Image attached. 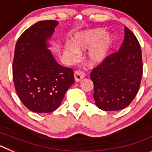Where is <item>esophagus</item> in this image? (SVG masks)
Instances as JSON below:
<instances>
[{"label":"esophagus","mask_w":152,"mask_h":152,"mask_svg":"<svg viewBox=\"0 0 152 152\" xmlns=\"http://www.w3.org/2000/svg\"><path fill=\"white\" fill-rule=\"evenodd\" d=\"M84 77H85V75L80 71H76L75 72V81H77V82L80 81Z\"/></svg>","instance_id":"34e87169"}]
</instances>
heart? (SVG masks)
Masks as SVG:
<instances>
[{
	"label": "heart",
	"instance_id": "1",
	"mask_svg": "<svg viewBox=\"0 0 152 152\" xmlns=\"http://www.w3.org/2000/svg\"><path fill=\"white\" fill-rule=\"evenodd\" d=\"M112 42V37L106 34L104 29L84 31L75 36L73 44H66L64 55L70 60H74L80 52L91 49L88 53V61L91 65H96L105 59Z\"/></svg>",
	"mask_w": 152,
	"mask_h": 152
}]
</instances>
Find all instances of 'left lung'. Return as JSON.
<instances>
[{
  "label": "left lung",
  "instance_id": "1",
  "mask_svg": "<svg viewBox=\"0 0 152 152\" xmlns=\"http://www.w3.org/2000/svg\"><path fill=\"white\" fill-rule=\"evenodd\" d=\"M124 29L119 51L107 56L90 76L95 103L102 110L124 109L134 100L140 87L143 71L140 44L129 28Z\"/></svg>",
  "mask_w": 152,
  "mask_h": 152
}]
</instances>
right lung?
I'll list each match as a JSON object with an SVG mask.
<instances>
[{"label": "right lung", "instance_id": "add662e5", "mask_svg": "<svg viewBox=\"0 0 152 152\" xmlns=\"http://www.w3.org/2000/svg\"><path fill=\"white\" fill-rule=\"evenodd\" d=\"M58 23L37 22L18 39L13 62V78L19 98L35 113H51L59 107L75 82L72 68L58 64L48 47Z\"/></svg>", "mask_w": 152, "mask_h": 152}]
</instances>
